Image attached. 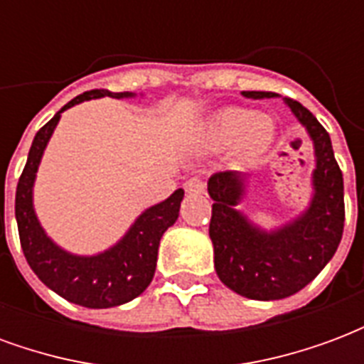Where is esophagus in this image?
I'll use <instances>...</instances> for the list:
<instances>
[{"mask_svg": "<svg viewBox=\"0 0 364 364\" xmlns=\"http://www.w3.org/2000/svg\"><path fill=\"white\" fill-rule=\"evenodd\" d=\"M185 189H187V193H191V195H203L206 187H205V183L200 181V179L193 177V179H189V181L185 183Z\"/></svg>", "mask_w": 364, "mask_h": 364, "instance_id": "34e87169", "label": "esophagus"}]
</instances>
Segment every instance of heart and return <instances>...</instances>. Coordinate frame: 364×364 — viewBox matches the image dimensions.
Instances as JSON below:
<instances>
[{"label":"heart","mask_w":364,"mask_h":364,"mask_svg":"<svg viewBox=\"0 0 364 364\" xmlns=\"http://www.w3.org/2000/svg\"><path fill=\"white\" fill-rule=\"evenodd\" d=\"M205 136L210 148H226L237 142L240 158L255 159L273 144L274 124L267 114H253L242 107H226L208 120Z\"/></svg>","instance_id":"b5f03b06"}]
</instances>
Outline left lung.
Listing matches in <instances>:
<instances>
[{"label": "left lung", "mask_w": 364, "mask_h": 364, "mask_svg": "<svg viewBox=\"0 0 364 364\" xmlns=\"http://www.w3.org/2000/svg\"><path fill=\"white\" fill-rule=\"evenodd\" d=\"M250 99H271L273 91H244ZM314 142L316 167L310 206L281 228L265 232L236 210L245 177L220 171L208 179L213 198L210 240L214 269L228 289L252 300H281L312 282L336 255L343 236V173L337 166L331 138L306 107L284 99Z\"/></svg>", "instance_id": "left-lung-1"}]
</instances>
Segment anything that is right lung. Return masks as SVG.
I'll use <instances>...</instances> for the list:
<instances>
[{
  "instance_id": "obj_1",
  "label": "right lung",
  "mask_w": 364,
  "mask_h": 364,
  "mask_svg": "<svg viewBox=\"0 0 364 364\" xmlns=\"http://www.w3.org/2000/svg\"><path fill=\"white\" fill-rule=\"evenodd\" d=\"M97 97L122 99L134 97V93H111L107 90L85 91L83 95H77L64 105L36 132L33 146L28 150L25 169L17 183L15 218L25 259L48 289L70 302L85 308H112L130 302L148 289L156 273L159 240L164 232L177 220L185 193L183 189H177L164 203L144 210L119 244L97 255L83 257L68 253L46 236L33 208V185L43 151L58 124L60 114L74 105Z\"/></svg>"
}]
</instances>
